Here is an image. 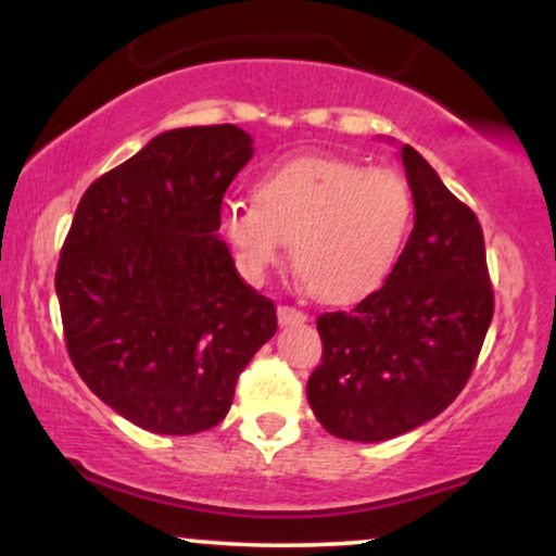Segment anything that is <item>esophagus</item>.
Listing matches in <instances>:
<instances>
[{
  "label": "esophagus",
  "mask_w": 556,
  "mask_h": 556,
  "mask_svg": "<svg viewBox=\"0 0 556 556\" xmlns=\"http://www.w3.org/2000/svg\"><path fill=\"white\" fill-rule=\"evenodd\" d=\"M277 316H279V324H282V327H295V324H303L305 318H308L303 311L292 308V305H279Z\"/></svg>",
  "instance_id": "obj_1"
}]
</instances>
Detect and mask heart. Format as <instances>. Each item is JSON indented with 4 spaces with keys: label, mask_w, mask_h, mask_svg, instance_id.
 Returning <instances> with one entry per match:
<instances>
[{
    "label": "heart",
    "mask_w": 556,
    "mask_h": 556,
    "mask_svg": "<svg viewBox=\"0 0 556 556\" xmlns=\"http://www.w3.org/2000/svg\"><path fill=\"white\" fill-rule=\"evenodd\" d=\"M413 222L407 182L340 156H300L261 175L256 203L229 201L222 229L248 279H264L292 242V264L327 303L366 298L397 264Z\"/></svg>",
    "instance_id": "heart-1"
}]
</instances>
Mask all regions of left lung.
<instances>
[{"instance_id":"left-lung-1","label":"left lung","mask_w":556,"mask_h":556,"mask_svg":"<svg viewBox=\"0 0 556 556\" xmlns=\"http://www.w3.org/2000/svg\"><path fill=\"white\" fill-rule=\"evenodd\" d=\"M416 227L381 290L321 314V363L308 379L318 424L350 442H387L437 418L473 374L494 316L483 229L402 146Z\"/></svg>"}]
</instances>
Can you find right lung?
I'll use <instances>...</instances> for the list:
<instances>
[{
	"label": "right lung",
	"mask_w": 556,
	"mask_h": 556,
	"mask_svg": "<svg viewBox=\"0 0 556 556\" xmlns=\"http://www.w3.org/2000/svg\"><path fill=\"white\" fill-rule=\"evenodd\" d=\"M253 156L235 125L177 127L91 182L56 264L75 371L114 413L185 437L225 420L277 331L219 240L222 198Z\"/></svg>",
	"instance_id": "1"
}]
</instances>
